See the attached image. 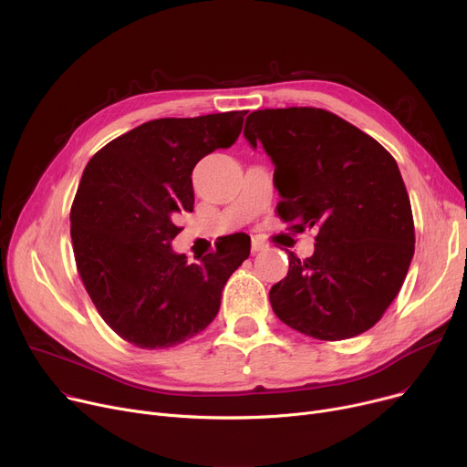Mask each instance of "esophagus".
Here are the masks:
<instances>
[{
	"label": "esophagus",
	"mask_w": 467,
	"mask_h": 467,
	"mask_svg": "<svg viewBox=\"0 0 467 467\" xmlns=\"http://www.w3.org/2000/svg\"><path fill=\"white\" fill-rule=\"evenodd\" d=\"M266 248V244L263 242V240H259V238H254L252 240V254L255 255V254H259V252H263Z\"/></svg>",
	"instance_id": "1"
}]
</instances>
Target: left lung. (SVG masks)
<instances>
[{"label": "left lung", "mask_w": 467, "mask_h": 467, "mask_svg": "<svg viewBox=\"0 0 467 467\" xmlns=\"http://www.w3.org/2000/svg\"><path fill=\"white\" fill-rule=\"evenodd\" d=\"M244 138L275 164L278 215L316 229L301 261L271 287L280 322L306 337L342 340L371 329L400 293L414 255L410 201L384 147L326 109H259Z\"/></svg>", "instance_id": "1"}]
</instances>
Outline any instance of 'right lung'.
I'll use <instances>...</instances> for the list:
<instances>
[{
  "label": "right lung",
  "instance_id": "1",
  "mask_svg": "<svg viewBox=\"0 0 467 467\" xmlns=\"http://www.w3.org/2000/svg\"><path fill=\"white\" fill-rule=\"evenodd\" d=\"M246 111L155 119L87 164L69 223L78 271L104 322L130 345L170 348L204 331L248 244L223 242L199 263L171 250L192 212V168L231 147Z\"/></svg>",
  "mask_w": 467,
  "mask_h": 467
}]
</instances>
